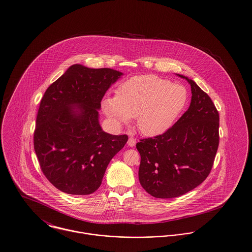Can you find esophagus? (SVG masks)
I'll return each instance as SVG.
<instances>
[{
	"mask_svg": "<svg viewBox=\"0 0 252 252\" xmlns=\"http://www.w3.org/2000/svg\"><path fill=\"white\" fill-rule=\"evenodd\" d=\"M127 144H128V146H130V147L135 146V145H136V140H135L134 138H129L128 141H127Z\"/></svg>",
	"mask_w": 252,
	"mask_h": 252,
	"instance_id": "esophagus-1",
	"label": "esophagus"
}]
</instances>
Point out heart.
I'll use <instances>...</instances> for the list:
<instances>
[{
    "label": "heart",
    "mask_w": 252,
    "mask_h": 252,
    "mask_svg": "<svg viewBox=\"0 0 252 252\" xmlns=\"http://www.w3.org/2000/svg\"><path fill=\"white\" fill-rule=\"evenodd\" d=\"M187 101L188 92L183 85L155 74H142L123 82L116 95L103 99L101 106L116 127L127 126L136 117L141 132L152 137L172 126Z\"/></svg>",
    "instance_id": "obj_1"
}]
</instances>
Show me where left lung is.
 <instances>
[{"label":"left lung","instance_id":"1","mask_svg":"<svg viewBox=\"0 0 252 252\" xmlns=\"http://www.w3.org/2000/svg\"><path fill=\"white\" fill-rule=\"evenodd\" d=\"M190 107L167 131L136 144L141 155L139 180L157 198L192 191L209 176L219 144V114L210 96L187 76Z\"/></svg>","mask_w":252,"mask_h":252}]
</instances>
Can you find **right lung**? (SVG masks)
I'll return each mask as SVG.
<instances>
[{
  "label": "right lung",
  "mask_w": 252,
  "mask_h": 252,
  "mask_svg": "<svg viewBox=\"0 0 252 252\" xmlns=\"http://www.w3.org/2000/svg\"><path fill=\"white\" fill-rule=\"evenodd\" d=\"M123 74L73 64L42 97L34 148L44 176L61 192H95L109 161L126 144V135L108 134L99 124L102 98Z\"/></svg>",
  "instance_id": "add662e5"
}]
</instances>
